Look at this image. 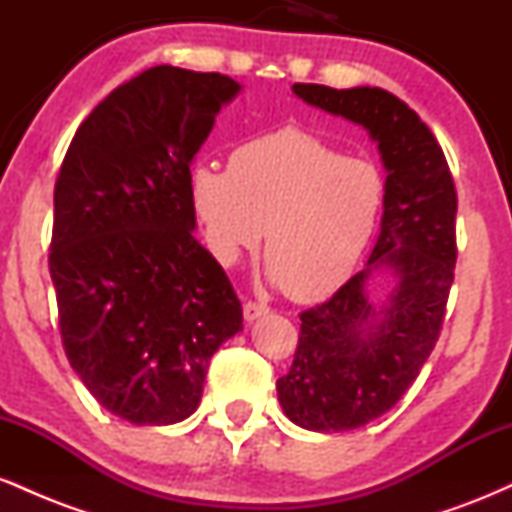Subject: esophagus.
<instances>
[{
  "instance_id": "obj_1",
  "label": "esophagus",
  "mask_w": 512,
  "mask_h": 512,
  "mask_svg": "<svg viewBox=\"0 0 512 512\" xmlns=\"http://www.w3.org/2000/svg\"><path fill=\"white\" fill-rule=\"evenodd\" d=\"M267 313H269V308L264 303L248 301V303L243 305V315H245V320H248V322L257 320V317H262V315H267Z\"/></svg>"
}]
</instances>
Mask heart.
I'll use <instances>...</instances> for the list:
<instances>
[{"instance_id": "b5f03b06", "label": "heart", "mask_w": 512, "mask_h": 512, "mask_svg": "<svg viewBox=\"0 0 512 512\" xmlns=\"http://www.w3.org/2000/svg\"><path fill=\"white\" fill-rule=\"evenodd\" d=\"M190 197L211 252L233 264L264 240L293 301L339 291L366 255L387 204V175L315 134L281 127L233 149L228 168L197 166Z\"/></svg>"}]
</instances>
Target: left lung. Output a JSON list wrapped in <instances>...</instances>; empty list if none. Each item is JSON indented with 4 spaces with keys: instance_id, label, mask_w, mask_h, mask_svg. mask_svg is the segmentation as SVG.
<instances>
[{
    "instance_id": "obj_1",
    "label": "left lung",
    "mask_w": 512,
    "mask_h": 512,
    "mask_svg": "<svg viewBox=\"0 0 512 512\" xmlns=\"http://www.w3.org/2000/svg\"><path fill=\"white\" fill-rule=\"evenodd\" d=\"M293 93L366 127L387 170V204L368 267L330 301L303 310L291 370L276 380L293 424L351 431L395 407L438 342L455 279L457 192L433 132L390 91L293 84ZM380 266L396 274L398 289L375 309L365 284Z\"/></svg>"
}]
</instances>
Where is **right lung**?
I'll return each mask as SVG.
<instances>
[{"mask_svg":"<svg viewBox=\"0 0 512 512\" xmlns=\"http://www.w3.org/2000/svg\"><path fill=\"white\" fill-rule=\"evenodd\" d=\"M238 81L151 67L76 129L55 182L50 276L64 354L98 404L137 426L187 419L243 308L192 236L190 163Z\"/></svg>","mask_w":512,"mask_h":512,"instance_id":"obj_1","label":"right lung"}]
</instances>
